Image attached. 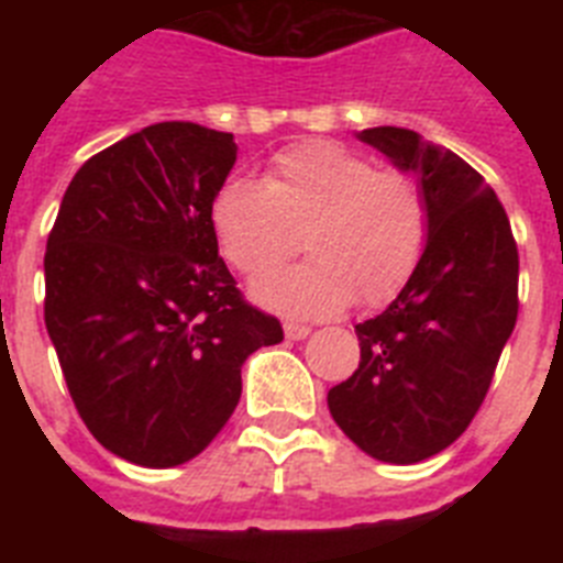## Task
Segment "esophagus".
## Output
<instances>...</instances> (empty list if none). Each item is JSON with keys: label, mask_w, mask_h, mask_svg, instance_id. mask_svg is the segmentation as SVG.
Listing matches in <instances>:
<instances>
[{"label": "esophagus", "mask_w": 563, "mask_h": 563, "mask_svg": "<svg viewBox=\"0 0 563 563\" xmlns=\"http://www.w3.org/2000/svg\"><path fill=\"white\" fill-rule=\"evenodd\" d=\"M285 335L290 338V341H301V338L310 335V327L298 324V321H287V324H285Z\"/></svg>", "instance_id": "1"}]
</instances>
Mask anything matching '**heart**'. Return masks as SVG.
<instances>
[{"mask_svg":"<svg viewBox=\"0 0 563 563\" xmlns=\"http://www.w3.org/2000/svg\"><path fill=\"white\" fill-rule=\"evenodd\" d=\"M429 202L415 174L377 168L341 143L276 154L262 183L231 177L213 194L211 228L222 258L256 282L298 251L310 258L265 278L253 296L287 316H330L389 305L409 285L429 242Z\"/></svg>","mask_w":563,"mask_h":563,"instance_id":"b5f03b06","label":"heart"}]
</instances>
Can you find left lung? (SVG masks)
<instances>
[{"instance_id": "8db88e82", "label": "left lung", "mask_w": 563, "mask_h": 563, "mask_svg": "<svg viewBox=\"0 0 563 563\" xmlns=\"http://www.w3.org/2000/svg\"><path fill=\"white\" fill-rule=\"evenodd\" d=\"M357 137L417 174L431 225L409 285L355 327L361 363L327 406L357 449L415 465L449 449L490 389L519 316V247L494 188L460 154L400 126Z\"/></svg>"}]
</instances>
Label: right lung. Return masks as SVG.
I'll return each mask as SVG.
<instances>
[{"label": "right lung", "instance_id": "add662e5", "mask_svg": "<svg viewBox=\"0 0 563 563\" xmlns=\"http://www.w3.org/2000/svg\"><path fill=\"white\" fill-rule=\"evenodd\" d=\"M231 132L163 121L92 154L44 253V324L89 434L121 460L174 467L220 434L242 363L285 338L220 256L211 202Z\"/></svg>", "mask_w": 563, "mask_h": 563}]
</instances>
